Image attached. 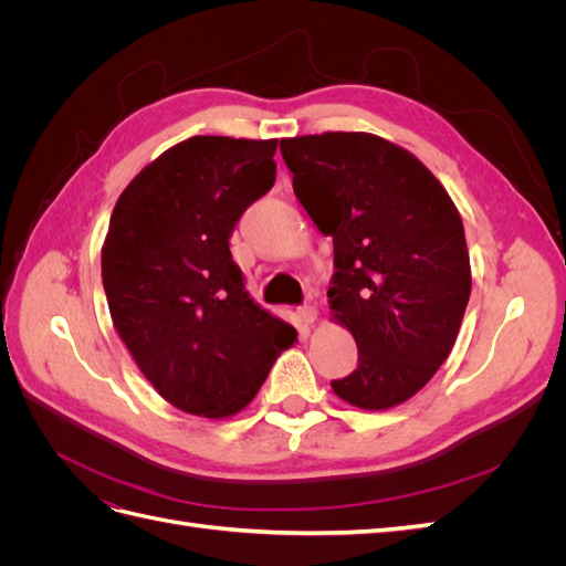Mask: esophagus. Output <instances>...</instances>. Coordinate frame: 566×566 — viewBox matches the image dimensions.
<instances>
[{
	"mask_svg": "<svg viewBox=\"0 0 566 566\" xmlns=\"http://www.w3.org/2000/svg\"><path fill=\"white\" fill-rule=\"evenodd\" d=\"M300 318L306 323V325H314L318 321V310L312 304H304L300 306Z\"/></svg>",
	"mask_w": 566,
	"mask_h": 566,
	"instance_id": "1",
	"label": "esophagus"
}]
</instances>
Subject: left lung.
I'll return each mask as SVG.
<instances>
[{"mask_svg":"<svg viewBox=\"0 0 566 566\" xmlns=\"http://www.w3.org/2000/svg\"><path fill=\"white\" fill-rule=\"evenodd\" d=\"M293 191L333 238L331 318L354 335L358 366L333 380L342 401L387 410L432 380L472 290L462 219L413 153L368 132L281 139Z\"/></svg>","mask_w":566,"mask_h":566,"instance_id":"obj_1","label":"left lung"}]
</instances>
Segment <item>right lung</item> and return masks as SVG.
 I'll return each mask as SVG.
<instances>
[{"mask_svg": "<svg viewBox=\"0 0 566 566\" xmlns=\"http://www.w3.org/2000/svg\"><path fill=\"white\" fill-rule=\"evenodd\" d=\"M279 139L191 136L119 193L101 276L113 328L165 401L208 420L256 397L293 325L243 290L229 235L276 181Z\"/></svg>", "mask_w": 566, "mask_h": 566, "instance_id": "1", "label": "right lung"}]
</instances>
